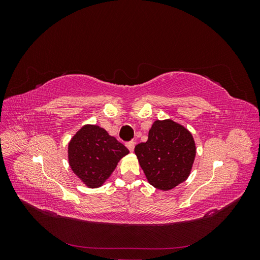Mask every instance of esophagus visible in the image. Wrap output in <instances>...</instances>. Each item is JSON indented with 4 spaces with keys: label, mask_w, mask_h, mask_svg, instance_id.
Wrapping results in <instances>:
<instances>
[{
    "label": "esophagus",
    "mask_w": 260,
    "mask_h": 260,
    "mask_svg": "<svg viewBox=\"0 0 260 260\" xmlns=\"http://www.w3.org/2000/svg\"><path fill=\"white\" fill-rule=\"evenodd\" d=\"M135 145H136V143L133 142V141H130V142L125 143V146H127V147L129 148L130 152H133V149H135Z\"/></svg>",
    "instance_id": "esophagus-1"
}]
</instances>
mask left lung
I'll return each mask as SVG.
<instances>
[{"label": "left lung", "instance_id": "8db88e82", "mask_svg": "<svg viewBox=\"0 0 260 260\" xmlns=\"http://www.w3.org/2000/svg\"><path fill=\"white\" fill-rule=\"evenodd\" d=\"M135 153L149 184L168 191L190 176L196 155L192 133L171 119L156 120Z\"/></svg>", "mask_w": 260, "mask_h": 260}]
</instances>
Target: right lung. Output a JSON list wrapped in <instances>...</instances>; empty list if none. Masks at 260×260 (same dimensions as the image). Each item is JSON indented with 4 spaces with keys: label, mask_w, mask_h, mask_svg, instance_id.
Returning <instances> with one entry per match:
<instances>
[{
    "label": "right lung",
    "mask_w": 260,
    "mask_h": 260,
    "mask_svg": "<svg viewBox=\"0 0 260 260\" xmlns=\"http://www.w3.org/2000/svg\"><path fill=\"white\" fill-rule=\"evenodd\" d=\"M127 154V147L96 124L83 125L68 144L70 168L91 188L103 185Z\"/></svg>",
    "instance_id": "obj_1"
}]
</instances>
